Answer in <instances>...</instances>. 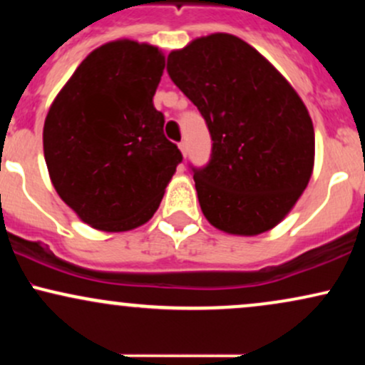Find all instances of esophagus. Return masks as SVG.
<instances>
[{"label": "esophagus", "instance_id": "obj_1", "mask_svg": "<svg viewBox=\"0 0 365 365\" xmlns=\"http://www.w3.org/2000/svg\"><path fill=\"white\" fill-rule=\"evenodd\" d=\"M178 149H180V153L183 154V158H185L187 156V142H180Z\"/></svg>", "mask_w": 365, "mask_h": 365}]
</instances>
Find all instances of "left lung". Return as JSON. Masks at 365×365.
I'll return each instance as SVG.
<instances>
[{
	"label": "left lung",
	"mask_w": 365,
	"mask_h": 365,
	"mask_svg": "<svg viewBox=\"0 0 365 365\" xmlns=\"http://www.w3.org/2000/svg\"><path fill=\"white\" fill-rule=\"evenodd\" d=\"M168 73L211 132V161L194 173L202 215L228 235L273 230L312 177L316 140L300 96L257 49L225 32L173 49Z\"/></svg>",
	"instance_id": "obj_1"
}]
</instances>
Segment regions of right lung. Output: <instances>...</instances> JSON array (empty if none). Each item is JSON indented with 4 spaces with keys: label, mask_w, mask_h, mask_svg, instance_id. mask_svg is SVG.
Returning <instances> with one entry per match:
<instances>
[{
    "label": "right lung",
    "mask_w": 365,
    "mask_h": 365,
    "mask_svg": "<svg viewBox=\"0 0 365 365\" xmlns=\"http://www.w3.org/2000/svg\"><path fill=\"white\" fill-rule=\"evenodd\" d=\"M163 70L158 46L110 41L87 54L49 106V178L92 228L118 233L148 223L182 161L153 103Z\"/></svg>",
    "instance_id": "right-lung-1"
}]
</instances>
